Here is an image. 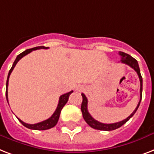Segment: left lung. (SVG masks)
Instances as JSON below:
<instances>
[{
  "label": "left lung",
  "mask_w": 154,
  "mask_h": 154,
  "mask_svg": "<svg viewBox=\"0 0 154 154\" xmlns=\"http://www.w3.org/2000/svg\"><path fill=\"white\" fill-rule=\"evenodd\" d=\"M119 54L121 56V63L126 64V65H128V66H129L130 67H132V68L137 73L140 83V101H139V103H138L137 108H136L135 110L133 111V113H132L129 116H128V117L126 118V119H125L124 120L120 121V122L113 123V124H103V123L99 122L98 120H95V119L90 115V113L88 112V99H87V97H86L84 94L82 93L81 95H82V97H83V102H82V104H81V111H82V114H83V119L85 120L86 122L88 123V125L91 126V128H95V129L103 131H112L121 127L124 124H125V123L127 122L134 114H135V112H137V110L138 107L140 105L141 98H142V77H141V75H140V68H139V65H138L137 61L134 58H133L132 56H130L129 54H128L125 53V52H121V51H120V52H119Z\"/></svg>",
  "instance_id": "left-lung-1"
}]
</instances>
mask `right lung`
I'll return each mask as SVG.
<instances>
[{
	"label": "right lung",
	"mask_w": 154,
	"mask_h": 154,
	"mask_svg": "<svg viewBox=\"0 0 154 154\" xmlns=\"http://www.w3.org/2000/svg\"><path fill=\"white\" fill-rule=\"evenodd\" d=\"M49 47H45V46H37V47H34V48L32 49H28V50H26L25 51H23L22 53H21L20 54L17 56L16 59L14 61V64H13V66H12L11 69L9 70V72L8 74V78H7V82H6V91H5V95H6V99L7 101H8V85H9V76H10V74L13 71L14 68L16 66V64L17 63V62H18L21 58H23L24 56L26 55V54H28L29 53H30L33 51H35V50H38V49H48ZM73 92V91H69L67 93L63 94V95H62V96L59 97V101H58V106H57V108H56L55 112L53 113V115L51 116V117L47 119L46 120H43V121H42V122L37 123V124H34V125H30V124H26V123L23 122L22 120H20L19 118L18 120L26 128H29V129H34V130H46V129H49V128H51L54 127L56 125V124L58 123V120L59 119V116H60L61 111L63 109V108L64 107V105L66 104V102L68 101L69 96L71 95V93ZM9 103V102H8Z\"/></svg>",
	"instance_id": "obj_1"
}]
</instances>
